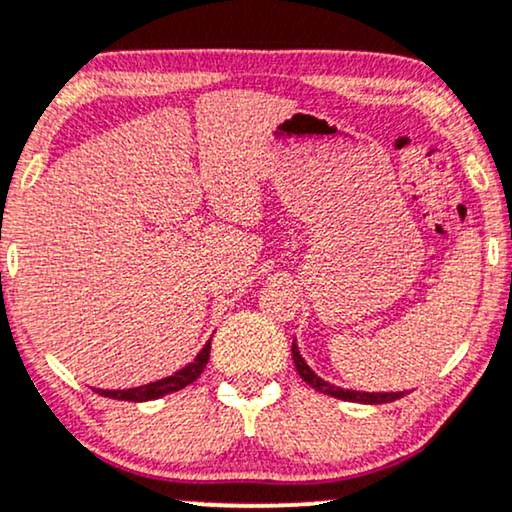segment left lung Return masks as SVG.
Returning <instances> with one entry per match:
<instances>
[{
  "instance_id": "8db88e82",
  "label": "left lung",
  "mask_w": 512,
  "mask_h": 512,
  "mask_svg": "<svg viewBox=\"0 0 512 512\" xmlns=\"http://www.w3.org/2000/svg\"><path fill=\"white\" fill-rule=\"evenodd\" d=\"M293 361H295L297 373H300V378L304 380V383L323 394H331V397H338L345 401H359V404H390V401L401 399L406 394V392H378V394L375 392L373 394L371 392H352V390H342V387L326 383V380H321L319 375H316L312 368L307 366V361L300 357V349H297L295 342H293Z\"/></svg>"
}]
</instances>
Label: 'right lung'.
Here are the masks:
<instances>
[{
  "instance_id": "obj_1",
  "label": "right lung",
  "mask_w": 512,
  "mask_h": 512,
  "mask_svg": "<svg viewBox=\"0 0 512 512\" xmlns=\"http://www.w3.org/2000/svg\"><path fill=\"white\" fill-rule=\"evenodd\" d=\"M208 359H210V342L200 349V354L193 364L181 368L179 373L170 375V378H163L158 380V383H151L144 387H134V390H99V394L111 399H122V401H151V399L165 397V394L184 390L186 385H191L193 380H198L200 373H203L205 366H208Z\"/></svg>"
}]
</instances>
